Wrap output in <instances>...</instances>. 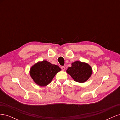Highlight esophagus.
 Masks as SVG:
<instances>
[{"label": "esophagus", "mask_w": 120, "mask_h": 120, "mask_svg": "<svg viewBox=\"0 0 120 120\" xmlns=\"http://www.w3.org/2000/svg\"><path fill=\"white\" fill-rule=\"evenodd\" d=\"M61 70H62V71H64L65 67L64 66H62L61 67Z\"/></svg>", "instance_id": "1"}]
</instances>
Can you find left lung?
<instances>
[{"mask_svg":"<svg viewBox=\"0 0 120 120\" xmlns=\"http://www.w3.org/2000/svg\"><path fill=\"white\" fill-rule=\"evenodd\" d=\"M75 82L79 83L86 82L92 74V68L85 62L75 61L71 64V67L68 68L66 71Z\"/></svg>","mask_w":120,"mask_h":120,"instance_id":"8db88e82","label":"left lung"}]
</instances>
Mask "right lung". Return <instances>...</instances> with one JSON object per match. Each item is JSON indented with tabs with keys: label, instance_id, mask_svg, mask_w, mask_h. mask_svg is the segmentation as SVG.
<instances>
[{
	"label": "right lung",
	"instance_id": "right-lung-1",
	"mask_svg": "<svg viewBox=\"0 0 120 120\" xmlns=\"http://www.w3.org/2000/svg\"><path fill=\"white\" fill-rule=\"evenodd\" d=\"M61 68L57 65L52 64L43 60L32 66L30 71L31 78L35 83L41 86L48 85Z\"/></svg>",
	"mask_w": 120,
	"mask_h": 120
}]
</instances>
